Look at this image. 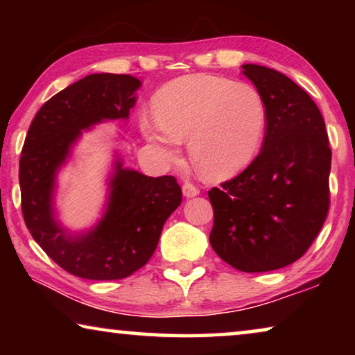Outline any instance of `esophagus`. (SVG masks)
Listing matches in <instances>:
<instances>
[{
    "label": "esophagus",
    "mask_w": 355,
    "mask_h": 355,
    "mask_svg": "<svg viewBox=\"0 0 355 355\" xmlns=\"http://www.w3.org/2000/svg\"><path fill=\"white\" fill-rule=\"evenodd\" d=\"M182 192L186 197H196L200 193V189H198L197 186H193V184H191V182H186L182 186Z\"/></svg>",
    "instance_id": "1"
}]
</instances>
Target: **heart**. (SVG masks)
I'll list each match as a JSON object with an SVG mask.
<instances>
[{
    "label": "heart",
    "instance_id": "b5f03b06",
    "mask_svg": "<svg viewBox=\"0 0 355 355\" xmlns=\"http://www.w3.org/2000/svg\"><path fill=\"white\" fill-rule=\"evenodd\" d=\"M155 118L140 123L162 158L176 159L181 140L198 174L208 181L236 176L254 162L263 142L266 105L249 84L210 74L184 76L158 90Z\"/></svg>",
    "mask_w": 355,
    "mask_h": 355
}]
</instances>
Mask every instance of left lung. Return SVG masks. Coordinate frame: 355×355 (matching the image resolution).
Segmentation results:
<instances>
[{
  "label": "left lung",
  "mask_w": 355,
  "mask_h": 355,
  "mask_svg": "<svg viewBox=\"0 0 355 355\" xmlns=\"http://www.w3.org/2000/svg\"><path fill=\"white\" fill-rule=\"evenodd\" d=\"M242 69L265 100V137L244 171L208 192L210 244L236 270L261 273L294 263L318 236L329 210L331 148L307 92L270 67Z\"/></svg>",
  "instance_id": "1"
}]
</instances>
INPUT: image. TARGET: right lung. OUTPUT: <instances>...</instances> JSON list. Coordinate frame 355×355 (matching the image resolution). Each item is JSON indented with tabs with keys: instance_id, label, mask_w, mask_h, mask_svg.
<instances>
[{
	"instance_id": "obj_1",
	"label": "right lung",
	"mask_w": 355,
	"mask_h": 355,
	"mask_svg": "<svg viewBox=\"0 0 355 355\" xmlns=\"http://www.w3.org/2000/svg\"><path fill=\"white\" fill-rule=\"evenodd\" d=\"M140 80L128 74H90L51 96L28 128L19 162L21 205L38 245L67 273L84 279L128 278L157 249L164 221L181 205L176 178H150L123 168L110 178L106 211L94 230L71 236L55 216L56 173L82 129L128 119Z\"/></svg>"
}]
</instances>
